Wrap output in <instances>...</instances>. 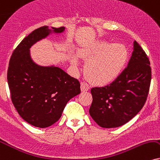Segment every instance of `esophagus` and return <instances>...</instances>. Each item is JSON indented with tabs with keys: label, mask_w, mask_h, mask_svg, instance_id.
<instances>
[{
	"label": "esophagus",
	"mask_w": 160,
	"mask_h": 160,
	"mask_svg": "<svg viewBox=\"0 0 160 160\" xmlns=\"http://www.w3.org/2000/svg\"><path fill=\"white\" fill-rule=\"evenodd\" d=\"M89 89H90V86L88 83H86V82H82V83H81V90H82V91L83 92L88 91Z\"/></svg>",
	"instance_id": "34e87169"
}]
</instances>
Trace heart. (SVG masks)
I'll return each mask as SVG.
<instances>
[{
  "instance_id": "1",
  "label": "heart",
  "mask_w": 160,
  "mask_h": 160,
  "mask_svg": "<svg viewBox=\"0 0 160 160\" xmlns=\"http://www.w3.org/2000/svg\"><path fill=\"white\" fill-rule=\"evenodd\" d=\"M79 56L87 62L84 72L88 78L95 84H106L121 74L127 59V50L122 44L100 41L81 50ZM71 62L74 66L78 65L76 56L72 57Z\"/></svg>"
}]
</instances>
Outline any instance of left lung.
<instances>
[{
    "label": "left lung",
    "mask_w": 160,
    "mask_h": 160,
    "mask_svg": "<svg viewBox=\"0 0 160 160\" xmlns=\"http://www.w3.org/2000/svg\"><path fill=\"white\" fill-rule=\"evenodd\" d=\"M151 68L146 53L137 41L128 67L111 84L92 88L89 113L100 127L117 128L133 119L146 102Z\"/></svg>",
    "instance_id": "left-lung-1"
}]
</instances>
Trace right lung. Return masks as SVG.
Returning <instances> with one entry per match:
<instances>
[{"label": "right lung", "instance_id": "1", "mask_svg": "<svg viewBox=\"0 0 160 160\" xmlns=\"http://www.w3.org/2000/svg\"><path fill=\"white\" fill-rule=\"evenodd\" d=\"M41 27L25 37L13 51L7 71L12 102L19 115L35 127L47 128L62 116L68 101L81 92L80 83L58 67H42L31 58L29 48L51 32L65 27Z\"/></svg>", "mask_w": 160, "mask_h": 160}]
</instances>
